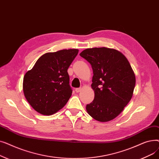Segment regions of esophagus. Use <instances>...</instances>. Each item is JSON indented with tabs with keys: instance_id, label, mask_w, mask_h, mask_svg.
Instances as JSON below:
<instances>
[{
	"instance_id": "obj_1",
	"label": "esophagus",
	"mask_w": 159,
	"mask_h": 159,
	"mask_svg": "<svg viewBox=\"0 0 159 159\" xmlns=\"http://www.w3.org/2000/svg\"><path fill=\"white\" fill-rule=\"evenodd\" d=\"M82 90V88H76L75 89V91H76L77 93H79L80 92V91Z\"/></svg>"
}]
</instances>
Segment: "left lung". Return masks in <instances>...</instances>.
<instances>
[{"label":"left lung","instance_id":"1","mask_svg":"<svg viewBox=\"0 0 159 159\" xmlns=\"http://www.w3.org/2000/svg\"><path fill=\"white\" fill-rule=\"evenodd\" d=\"M80 55L91 65L93 73L91 88L95 97L86 105L88 114L99 122L116 117L133 96L135 75L126 57L117 50L88 48Z\"/></svg>","mask_w":159,"mask_h":159}]
</instances>
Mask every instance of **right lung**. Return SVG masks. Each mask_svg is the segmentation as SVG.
Returning a JSON list of instances; mask_svg holds the SVG:
<instances>
[{
	"instance_id": "1",
	"label": "right lung",
	"mask_w": 159,
	"mask_h": 159,
	"mask_svg": "<svg viewBox=\"0 0 159 159\" xmlns=\"http://www.w3.org/2000/svg\"><path fill=\"white\" fill-rule=\"evenodd\" d=\"M78 53L77 49L46 53L25 74L24 94L36 111L51 115L68 102L72 93L68 69Z\"/></svg>"
}]
</instances>
